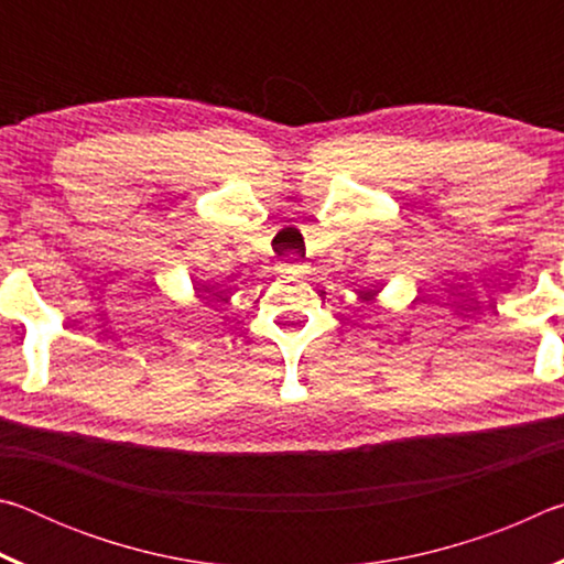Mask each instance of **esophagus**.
Wrapping results in <instances>:
<instances>
[{
	"label": "esophagus",
	"instance_id": "obj_1",
	"mask_svg": "<svg viewBox=\"0 0 564 564\" xmlns=\"http://www.w3.org/2000/svg\"><path fill=\"white\" fill-rule=\"evenodd\" d=\"M283 273H289V275H295V279H301V275L308 273V265L301 263L299 259H295V256H291V259H285V263H283Z\"/></svg>",
	"mask_w": 564,
	"mask_h": 564
}]
</instances>
